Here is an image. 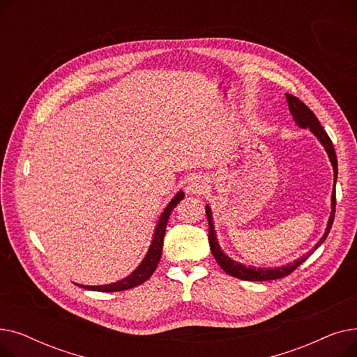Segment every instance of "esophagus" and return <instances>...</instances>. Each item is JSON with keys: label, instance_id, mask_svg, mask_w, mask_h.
<instances>
[{"label": "esophagus", "instance_id": "34e87169", "mask_svg": "<svg viewBox=\"0 0 357 357\" xmlns=\"http://www.w3.org/2000/svg\"><path fill=\"white\" fill-rule=\"evenodd\" d=\"M210 186V181L207 176L204 175H194L190 181H188V186H186V190H188L190 194L194 195H202L205 191L208 190Z\"/></svg>", "mask_w": 357, "mask_h": 357}]
</instances>
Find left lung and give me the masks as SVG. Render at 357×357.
Here are the masks:
<instances>
[{
	"mask_svg": "<svg viewBox=\"0 0 357 357\" xmlns=\"http://www.w3.org/2000/svg\"><path fill=\"white\" fill-rule=\"evenodd\" d=\"M287 101H288V107H289V112L292 114L294 121L296 123L298 127L301 128H308L311 133L317 137V140L321 143V146L324 147V150L328 155L330 163L333 166V172H334V188L331 192V213L327 221V227L324 234L321 236V238L315 243V246L305 255H303L299 259H295L291 264H287L284 266H276V268H256V266H248V265H243L240 261L233 260L229 255L224 253L220 248V243L217 238V233H215V227H214V220H213V211L211 207L207 204L205 205V213H207V218H208V241H210V249L211 253L214 256V259L217 260V264L221 266V269L243 280H272V279H279V278H284L287 275H289L291 272H294L299 265L305 261L318 248H320L324 240L327 238L330 229L333 226V221H334V213H335V182H337V156L334 152V147L333 143L328 137V135L326 133V130L323 128V126L318 121V119L315 117L314 112L303 102L299 101L296 97L291 96V93H287Z\"/></svg>",
	"mask_w": 357,
	"mask_h": 357,
	"instance_id": "8db88e82",
	"label": "left lung"
}]
</instances>
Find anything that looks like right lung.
Masks as SVG:
<instances>
[{
  "label": "right lung",
  "instance_id": "add662e5",
  "mask_svg": "<svg viewBox=\"0 0 357 357\" xmlns=\"http://www.w3.org/2000/svg\"><path fill=\"white\" fill-rule=\"evenodd\" d=\"M185 194L183 191L176 192V195L169 201V204L166 205V208L162 211L156 227L152 236V241H150V246L147 249V253L144 255L143 260L139 264V266L131 272L128 276L117 280V282L112 284H107V285H79L78 287L84 288V289H89V291H100V292H117V291H126L130 288H135L137 285H142L143 282L153 275V272L158 268V264L162 256V249H163V238H165V231H166V224L169 217H171V213L174 211V208L179 204L181 199H183Z\"/></svg>",
  "mask_w": 357,
  "mask_h": 357
}]
</instances>
